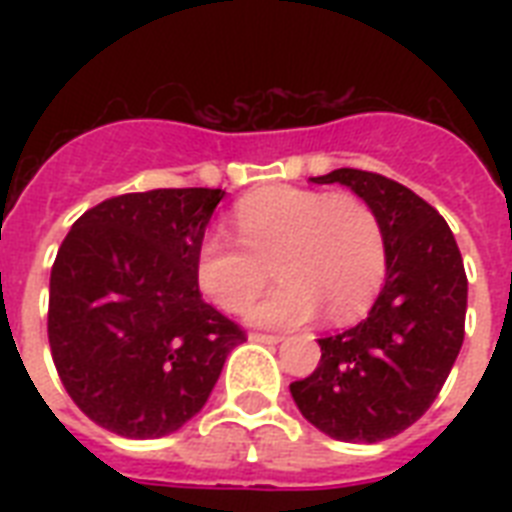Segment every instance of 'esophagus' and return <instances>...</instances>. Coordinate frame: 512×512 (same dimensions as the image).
<instances>
[{
	"label": "esophagus",
	"instance_id": "34e87169",
	"mask_svg": "<svg viewBox=\"0 0 512 512\" xmlns=\"http://www.w3.org/2000/svg\"><path fill=\"white\" fill-rule=\"evenodd\" d=\"M252 340L255 342H268V345H273V342H279L281 335H268V332H252Z\"/></svg>",
	"mask_w": 512,
	"mask_h": 512
}]
</instances>
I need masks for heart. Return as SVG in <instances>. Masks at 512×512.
<instances>
[{"instance_id":"obj_1","label":"heart","mask_w":512,"mask_h":512,"mask_svg":"<svg viewBox=\"0 0 512 512\" xmlns=\"http://www.w3.org/2000/svg\"><path fill=\"white\" fill-rule=\"evenodd\" d=\"M236 241L209 233L193 276L209 303L247 311L273 271L281 284L252 311L257 324L292 327L324 308L332 321L364 313L388 271V241L377 209L358 193L273 185L233 209Z\"/></svg>"}]
</instances>
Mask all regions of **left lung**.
<instances>
[{
  "mask_svg": "<svg viewBox=\"0 0 512 512\" xmlns=\"http://www.w3.org/2000/svg\"><path fill=\"white\" fill-rule=\"evenodd\" d=\"M313 183L348 185L377 209L388 271L369 316L321 337L319 366L289 390L327 436L377 444L420 420L444 388L465 340L468 276L452 228L406 185L348 167Z\"/></svg>",
  "mask_w": 512,
  "mask_h": 512,
  "instance_id": "left-lung-1",
  "label": "left lung"
}]
</instances>
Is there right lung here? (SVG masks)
Instances as JSON below:
<instances>
[{
  "mask_svg": "<svg viewBox=\"0 0 512 512\" xmlns=\"http://www.w3.org/2000/svg\"><path fill=\"white\" fill-rule=\"evenodd\" d=\"M225 191L154 188L87 209L50 273L47 337L63 388L92 422L162 438L207 404L247 332L201 300L193 263Z\"/></svg>",
  "mask_w": 512,
  "mask_h": 512,
  "instance_id": "obj_1",
  "label": "right lung"
}]
</instances>
